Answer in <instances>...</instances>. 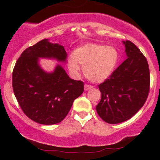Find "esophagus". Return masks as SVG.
Returning <instances> with one entry per match:
<instances>
[{"label":"esophagus","mask_w":160,"mask_h":160,"mask_svg":"<svg viewBox=\"0 0 160 160\" xmlns=\"http://www.w3.org/2000/svg\"><path fill=\"white\" fill-rule=\"evenodd\" d=\"M92 89V86H90V85H87V84H86L85 86H84V89H85L86 91L89 90V89Z\"/></svg>","instance_id":"34e87169"}]
</instances>
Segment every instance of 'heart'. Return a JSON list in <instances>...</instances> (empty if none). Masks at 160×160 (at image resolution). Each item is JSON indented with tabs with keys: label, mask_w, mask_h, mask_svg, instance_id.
<instances>
[{
	"label": "heart",
	"mask_w": 160,
	"mask_h": 160,
	"mask_svg": "<svg viewBox=\"0 0 160 160\" xmlns=\"http://www.w3.org/2000/svg\"><path fill=\"white\" fill-rule=\"evenodd\" d=\"M119 53L115 47L96 43H85L73 52L69 58V70L74 74L80 71L79 65L83 68L84 74L89 80L94 82L104 81L114 70Z\"/></svg>",
	"instance_id": "b5f03b06"
}]
</instances>
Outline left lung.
<instances>
[{
    "label": "left lung",
    "instance_id": "1",
    "mask_svg": "<svg viewBox=\"0 0 160 160\" xmlns=\"http://www.w3.org/2000/svg\"><path fill=\"white\" fill-rule=\"evenodd\" d=\"M122 43L127 58L98 85L102 98L96 111L110 124L132 118L144 104L150 90V71L146 58L131 41Z\"/></svg>",
    "mask_w": 160,
    "mask_h": 160
}]
</instances>
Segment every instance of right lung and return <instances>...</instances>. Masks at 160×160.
I'll list each match as a JSON object with an SVG mask.
<instances>
[{
    "label": "right lung",
    "mask_w": 160,
    "mask_h": 160,
    "mask_svg": "<svg viewBox=\"0 0 160 160\" xmlns=\"http://www.w3.org/2000/svg\"><path fill=\"white\" fill-rule=\"evenodd\" d=\"M66 62L63 46L43 39L23 51L12 71V89L28 117L38 123L52 125L65 119L73 102L83 92V82L69 78L62 65L47 72L39 58Z\"/></svg>",
    "instance_id": "add662e5"
}]
</instances>
